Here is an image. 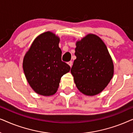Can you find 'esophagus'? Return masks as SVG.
Masks as SVG:
<instances>
[{"mask_svg": "<svg viewBox=\"0 0 133 133\" xmlns=\"http://www.w3.org/2000/svg\"><path fill=\"white\" fill-rule=\"evenodd\" d=\"M68 64L70 65V66L71 67L72 66V61H70V62H68Z\"/></svg>", "mask_w": 133, "mask_h": 133, "instance_id": "obj_1", "label": "esophagus"}]
</instances>
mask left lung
<instances>
[{
  "mask_svg": "<svg viewBox=\"0 0 133 133\" xmlns=\"http://www.w3.org/2000/svg\"><path fill=\"white\" fill-rule=\"evenodd\" d=\"M76 59L71 72L80 91L94 96L102 91L112 79L114 66L106 45L100 37L88 34L76 43Z\"/></svg>",
  "mask_w": 133,
  "mask_h": 133,
  "instance_id": "left-lung-1",
  "label": "left lung"
}]
</instances>
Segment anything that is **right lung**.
<instances>
[{"instance_id":"right-lung-1","label":"right lung","mask_w":133,"mask_h":133,"mask_svg":"<svg viewBox=\"0 0 133 133\" xmlns=\"http://www.w3.org/2000/svg\"><path fill=\"white\" fill-rule=\"evenodd\" d=\"M59 38L50 31L36 38L25 54L23 68L31 87L37 94H55L61 77L70 71V66L62 61Z\"/></svg>"}]
</instances>
